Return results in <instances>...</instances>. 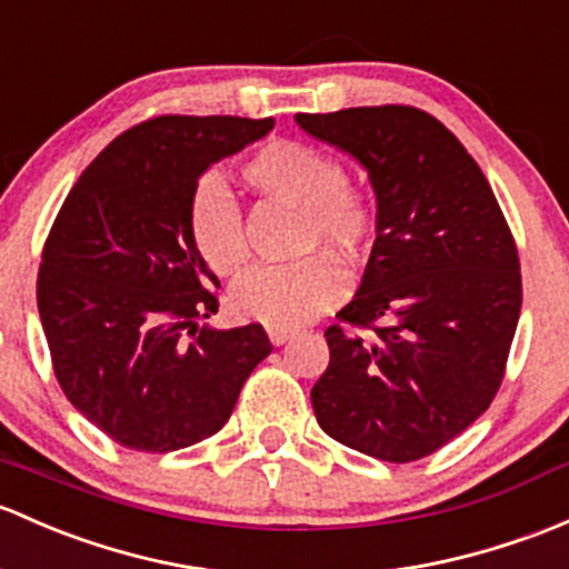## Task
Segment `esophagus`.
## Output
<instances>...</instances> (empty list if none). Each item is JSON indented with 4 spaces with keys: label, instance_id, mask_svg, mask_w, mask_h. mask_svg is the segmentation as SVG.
<instances>
[{
    "label": "esophagus",
    "instance_id": "1",
    "mask_svg": "<svg viewBox=\"0 0 569 569\" xmlns=\"http://www.w3.org/2000/svg\"><path fill=\"white\" fill-rule=\"evenodd\" d=\"M267 335H269V340H272V346H283L286 340L295 338V330H283V327H269Z\"/></svg>",
    "mask_w": 569,
    "mask_h": 569
}]
</instances>
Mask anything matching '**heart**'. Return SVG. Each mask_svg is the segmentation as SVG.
<instances>
[{
    "label": "heart",
    "instance_id": "obj_1",
    "mask_svg": "<svg viewBox=\"0 0 569 569\" xmlns=\"http://www.w3.org/2000/svg\"><path fill=\"white\" fill-rule=\"evenodd\" d=\"M242 179L259 193L302 209V250L327 248L340 259L365 250L376 212L360 188L346 182L340 160L302 141L274 139L256 149L242 166ZM190 237L207 267L234 274L244 264L239 212L218 179H201L190 199ZM349 280L330 256H305L295 264L256 267L231 291L234 313L267 327H300L343 300Z\"/></svg>",
    "mask_w": 569,
    "mask_h": 569
}]
</instances>
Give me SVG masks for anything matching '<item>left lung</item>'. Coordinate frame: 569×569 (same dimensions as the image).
Listing matches in <instances>:
<instances>
[{
    "mask_svg": "<svg viewBox=\"0 0 569 569\" xmlns=\"http://www.w3.org/2000/svg\"><path fill=\"white\" fill-rule=\"evenodd\" d=\"M368 171L376 239L355 300L330 327L310 390L340 445L409 463L488 409L521 316V264L486 174L456 136L411 106L297 113ZM365 326L368 333H357Z\"/></svg>",
    "mask_w": 569,
    "mask_h": 569,
    "instance_id": "obj_1",
    "label": "left lung"
}]
</instances>
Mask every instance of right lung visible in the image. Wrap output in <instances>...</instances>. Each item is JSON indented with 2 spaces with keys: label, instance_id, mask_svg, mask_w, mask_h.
I'll list each match as a JSON object with an SVG mask.
<instances>
[{
  "label": "right lung",
  "instance_id": "1",
  "mask_svg": "<svg viewBox=\"0 0 569 569\" xmlns=\"http://www.w3.org/2000/svg\"><path fill=\"white\" fill-rule=\"evenodd\" d=\"M274 119L158 117L117 136L73 184L46 239L38 310L70 403L122 447L174 452L229 422L272 351L261 325H199L218 278L190 237L212 163Z\"/></svg>",
  "mask_w": 569,
  "mask_h": 569
}]
</instances>
